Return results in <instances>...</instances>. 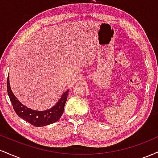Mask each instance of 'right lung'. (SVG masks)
Masks as SVG:
<instances>
[{"mask_svg": "<svg viewBox=\"0 0 158 158\" xmlns=\"http://www.w3.org/2000/svg\"><path fill=\"white\" fill-rule=\"evenodd\" d=\"M7 92L12 107L18 116L36 127L48 126L59 120L64 112V105L68 96V90L61 95L59 102L53 107L50 109L39 111V110L30 109L19 102V99L15 97L11 90L9 77L7 78Z\"/></svg>", "mask_w": 158, "mask_h": 158, "instance_id": "right-lung-1", "label": "right lung"}]
</instances>
